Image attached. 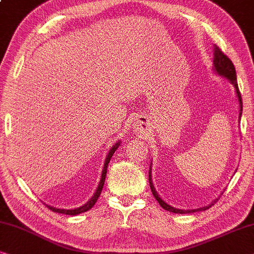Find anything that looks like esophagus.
I'll return each instance as SVG.
<instances>
[{
  "label": "esophagus",
  "mask_w": 254,
  "mask_h": 254,
  "mask_svg": "<svg viewBox=\"0 0 254 254\" xmlns=\"http://www.w3.org/2000/svg\"><path fill=\"white\" fill-rule=\"evenodd\" d=\"M141 123H144V122H141ZM140 127H141V124H140Z\"/></svg>",
  "instance_id": "esophagus-1"
}]
</instances>
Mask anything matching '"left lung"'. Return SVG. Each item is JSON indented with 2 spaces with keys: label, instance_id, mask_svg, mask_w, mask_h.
Returning <instances> with one entry per match:
<instances>
[{
  "label": "left lung",
  "instance_id": "left-lung-1",
  "mask_svg": "<svg viewBox=\"0 0 254 254\" xmlns=\"http://www.w3.org/2000/svg\"><path fill=\"white\" fill-rule=\"evenodd\" d=\"M214 67H215V71L221 76L226 77L227 79L230 80V83L234 85L235 88H236V93H237V96H238V100H239V105H241V113H239V115H242V110H243V102H242V95H241V92H239V88H238V84H237V78H236V70H235V66H234V63L231 62V60L224 53L221 51V49L215 46V48H214ZM149 185H151V190H152V193L154 195V198L158 200V202L161 205L162 208H164L166 210H169V212H173V213H178V214H187V213H194V212H199V210H206L208 209L209 207H212L214 203L217 201V199L215 201L210 203V205L206 206V207H202V208H198V209H191V210H184V209H177V208H174V207H171L168 205L163 201V200L159 197L158 193H156V191L154 190V187H153L152 184V178H151V170H149Z\"/></svg>",
  "mask_w": 254,
  "mask_h": 254
}]
</instances>
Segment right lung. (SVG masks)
<instances>
[{
  "label": "right lung",
  "instance_id": "right-lung-1",
  "mask_svg": "<svg viewBox=\"0 0 254 254\" xmlns=\"http://www.w3.org/2000/svg\"><path fill=\"white\" fill-rule=\"evenodd\" d=\"M120 146V142H117V144L114 146V147L110 149L108 156H107L106 159V162H105V166H103V170H102V175H101V181H100V184L98 187V190L95 191V193L93 197L90 199V201L85 203L84 206L79 207V208H76V209H59V208H55V207H52V206H47L49 209L52 210V212H55V213H61V214H65V215H77V214H80V213H84L86 212V210L91 209L93 206L95 205V202L98 201V199L100 197V194H101V191H102V188H103V184H105V180H106V174H107V168H108V163L110 161V159L113 158V154L115 153V151L117 149V147Z\"/></svg>",
  "mask_w": 254,
  "mask_h": 254
}]
</instances>
